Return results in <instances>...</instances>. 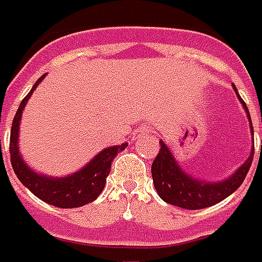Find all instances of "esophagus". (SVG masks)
Masks as SVG:
<instances>
[{
	"label": "esophagus",
	"mask_w": 262,
	"mask_h": 262,
	"mask_svg": "<svg viewBox=\"0 0 262 262\" xmlns=\"http://www.w3.org/2000/svg\"><path fill=\"white\" fill-rule=\"evenodd\" d=\"M151 133V129H149V126H147V125H141V126L139 127V129H136L135 130V139H140L141 136H147Z\"/></svg>",
	"instance_id": "34e87169"
}]
</instances>
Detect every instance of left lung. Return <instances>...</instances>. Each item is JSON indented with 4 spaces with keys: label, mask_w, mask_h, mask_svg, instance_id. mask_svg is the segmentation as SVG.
<instances>
[{
    "label": "left lung",
    "mask_w": 262,
    "mask_h": 262,
    "mask_svg": "<svg viewBox=\"0 0 262 262\" xmlns=\"http://www.w3.org/2000/svg\"><path fill=\"white\" fill-rule=\"evenodd\" d=\"M232 87L248 113L253 135V125L248 107L239 96L234 84H232ZM253 155H254V147H253L249 159L226 181L213 183L203 182V181L191 178L190 175H187L183 171L177 164V160L174 159L167 145L163 141H160L159 154L156 155L155 160L152 163V179H154V185H155L158 194L166 203L183 208V209H193V211L203 209V208L212 207V205L220 203L222 200L227 199L228 195L232 194L242 185L249 168L252 166Z\"/></svg>",
    "instance_id": "obj_1"
}]
</instances>
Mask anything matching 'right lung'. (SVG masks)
<instances>
[{
  "instance_id": "obj_1",
  "label": "right lung",
  "mask_w": 262,
  "mask_h": 262,
  "mask_svg": "<svg viewBox=\"0 0 262 262\" xmlns=\"http://www.w3.org/2000/svg\"><path fill=\"white\" fill-rule=\"evenodd\" d=\"M46 77L43 75L40 79L34 84L30 94L23 99L17 113L14 115L12 129H10V140H9V152H10V163L13 167L14 174L17 175L20 182L30 189L31 193H34L38 199L45 203L54 205L58 208H77L83 207L85 204L92 203L94 200L98 199V195L102 193L103 187L106 185L107 175L110 174L111 162L114 160L117 154L123 151L126 148L127 143L121 145L106 148L100 154L95 156L90 163L80 171L69 177L63 178H51L46 175L38 174L32 171L18 154L17 140H18V125L27 100L30 99L35 88L38 87L39 83Z\"/></svg>"
}]
</instances>
